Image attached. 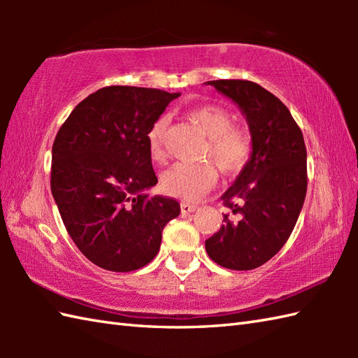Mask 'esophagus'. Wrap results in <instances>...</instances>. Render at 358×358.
Listing matches in <instances>:
<instances>
[{
    "label": "esophagus",
    "instance_id": "obj_1",
    "mask_svg": "<svg viewBox=\"0 0 358 358\" xmlns=\"http://www.w3.org/2000/svg\"><path fill=\"white\" fill-rule=\"evenodd\" d=\"M196 210V204H191V203H181V212L183 214H191V212Z\"/></svg>",
    "mask_w": 358,
    "mask_h": 358
}]
</instances>
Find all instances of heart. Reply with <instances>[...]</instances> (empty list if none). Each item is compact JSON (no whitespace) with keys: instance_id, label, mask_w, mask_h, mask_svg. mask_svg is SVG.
Here are the masks:
<instances>
[{"instance_id":"obj_1","label":"heart","mask_w":358,"mask_h":358,"mask_svg":"<svg viewBox=\"0 0 358 358\" xmlns=\"http://www.w3.org/2000/svg\"><path fill=\"white\" fill-rule=\"evenodd\" d=\"M189 118L208 136L201 158L217 166L224 177H234L245 171L254 155V138L248 129L234 126L232 112L222 104H200L189 110ZM169 124L166 117H158L150 124L146 143L152 162L162 163L166 158L164 135ZM217 183V172L209 163H177L163 172L159 187L169 196L183 200H199Z\"/></svg>"}]
</instances>
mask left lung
<instances>
[{
	"label": "left lung",
	"mask_w": 358,
	"mask_h": 358,
	"mask_svg": "<svg viewBox=\"0 0 358 358\" xmlns=\"http://www.w3.org/2000/svg\"><path fill=\"white\" fill-rule=\"evenodd\" d=\"M208 85L241 108L254 138V155L223 194L229 214L204 245L217 264L250 271L285 246L299 220L308 187L305 140L286 106L257 83L217 80Z\"/></svg>",
	"instance_id": "obj_1"
}]
</instances>
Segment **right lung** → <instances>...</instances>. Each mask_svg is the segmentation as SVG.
Returning <instances> with one entry per match:
<instances>
[{
  "instance_id": "1",
  "label": "right lung",
  "mask_w": 358,
  "mask_h": 358,
  "mask_svg": "<svg viewBox=\"0 0 358 358\" xmlns=\"http://www.w3.org/2000/svg\"><path fill=\"white\" fill-rule=\"evenodd\" d=\"M178 96L134 86L98 89L53 141L50 189L59 215L83 255L106 271L150 263L164 226L180 214L177 200L146 194L158 183L146 135Z\"/></svg>"
}]
</instances>
